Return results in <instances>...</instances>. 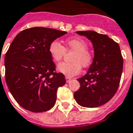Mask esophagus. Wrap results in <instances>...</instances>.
Returning a JSON list of instances; mask_svg holds the SVG:
<instances>
[{
  "instance_id": "obj_1",
  "label": "esophagus",
  "mask_w": 133,
  "mask_h": 133,
  "mask_svg": "<svg viewBox=\"0 0 133 133\" xmlns=\"http://www.w3.org/2000/svg\"><path fill=\"white\" fill-rule=\"evenodd\" d=\"M65 78H66V83H69V82L71 81V78L67 77V76H66Z\"/></svg>"
}]
</instances>
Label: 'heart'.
I'll use <instances>...</instances> for the list:
<instances>
[{
  "label": "heart",
  "instance_id": "heart-1",
  "mask_svg": "<svg viewBox=\"0 0 133 133\" xmlns=\"http://www.w3.org/2000/svg\"><path fill=\"white\" fill-rule=\"evenodd\" d=\"M88 44L81 38H69L65 41V48L57 41L51 42L48 48L49 53L55 62H59L66 53V50H74L71 62H62L57 66V70L67 76L78 74L83 67L86 68L91 64L92 55L88 50Z\"/></svg>",
  "mask_w": 133,
  "mask_h": 133
}]
</instances>
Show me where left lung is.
Wrapping results in <instances>:
<instances>
[{"label": "left lung", "mask_w": 133, "mask_h": 133, "mask_svg": "<svg viewBox=\"0 0 133 133\" xmlns=\"http://www.w3.org/2000/svg\"><path fill=\"white\" fill-rule=\"evenodd\" d=\"M76 33L92 42L95 56L86 74L77 79L81 86L74 96L82 107H97L108 102L117 91L123 59L119 45L108 36L93 31Z\"/></svg>", "instance_id": "obj_1"}]
</instances>
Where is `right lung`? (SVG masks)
Returning <instances> with one entry per match:
<instances>
[{"instance_id": "1", "label": "right lung", "mask_w": 133, "mask_h": 133, "mask_svg": "<svg viewBox=\"0 0 133 133\" xmlns=\"http://www.w3.org/2000/svg\"><path fill=\"white\" fill-rule=\"evenodd\" d=\"M66 33L45 27L26 29L9 47L5 57L6 83L25 109L39 113L55 105L57 89L65 84L66 79L63 74L56 72L48 48Z\"/></svg>"}]
</instances>
